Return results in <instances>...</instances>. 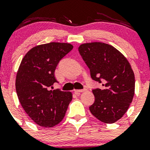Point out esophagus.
Here are the masks:
<instances>
[{"label": "esophagus", "mask_w": 150, "mask_h": 150, "mask_svg": "<svg viewBox=\"0 0 150 150\" xmlns=\"http://www.w3.org/2000/svg\"><path fill=\"white\" fill-rule=\"evenodd\" d=\"M86 91V89H76V90H75V93L76 94H80L81 92H83Z\"/></svg>", "instance_id": "1"}]
</instances>
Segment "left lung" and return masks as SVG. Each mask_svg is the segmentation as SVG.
<instances>
[{
  "instance_id": "left-lung-1",
  "label": "left lung",
  "mask_w": 150,
  "mask_h": 150,
  "mask_svg": "<svg viewBox=\"0 0 150 150\" xmlns=\"http://www.w3.org/2000/svg\"><path fill=\"white\" fill-rule=\"evenodd\" d=\"M78 51L92 80L103 86L92 89L95 100L89 111L103 123H115L128 109L135 94V75L130 63L116 48L105 43L82 44Z\"/></svg>"
}]
</instances>
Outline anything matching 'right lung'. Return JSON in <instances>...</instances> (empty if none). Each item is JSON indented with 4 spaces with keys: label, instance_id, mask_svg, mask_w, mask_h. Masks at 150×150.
Listing matches in <instances>:
<instances>
[{
    "label": "right lung",
    "instance_id": "1",
    "mask_svg": "<svg viewBox=\"0 0 150 150\" xmlns=\"http://www.w3.org/2000/svg\"><path fill=\"white\" fill-rule=\"evenodd\" d=\"M73 48L68 43L51 42L33 47L22 58L15 80L17 94L27 114L40 126L58 124L73 99L70 92L51 89L58 82L56 66Z\"/></svg>",
    "mask_w": 150,
    "mask_h": 150
}]
</instances>
